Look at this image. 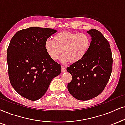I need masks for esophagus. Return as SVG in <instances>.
<instances>
[{
	"label": "esophagus",
	"instance_id": "esophagus-1",
	"mask_svg": "<svg viewBox=\"0 0 125 125\" xmlns=\"http://www.w3.org/2000/svg\"><path fill=\"white\" fill-rule=\"evenodd\" d=\"M66 68L64 67V66H62V69H61V71L62 72H66Z\"/></svg>",
	"mask_w": 125,
	"mask_h": 125
}]
</instances>
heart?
<instances>
[{
	"instance_id": "heart-1",
	"label": "heart",
	"mask_w": 125,
	"mask_h": 125,
	"mask_svg": "<svg viewBox=\"0 0 125 125\" xmlns=\"http://www.w3.org/2000/svg\"><path fill=\"white\" fill-rule=\"evenodd\" d=\"M91 40L87 34L69 31H61L53 37V40H47L44 44L45 51L50 58L56 61L62 52V63H74L80 61L89 50Z\"/></svg>"
}]
</instances>
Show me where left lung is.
Here are the masks:
<instances>
[{
  "label": "left lung",
  "instance_id": "obj_1",
  "mask_svg": "<svg viewBox=\"0 0 125 125\" xmlns=\"http://www.w3.org/2000/svg\"><path fill=\"white\" fill-rule=\"evenodd\" d=\"M87 32L92 37L88 52L81 61L67 68L72 76L67 85L68 91L80 100H89L102 92L113 67L111 50L107 39L95 29Z\"/></svg>",
  "mask_w": 125,
  "mask_h": 125
}]
</instances>
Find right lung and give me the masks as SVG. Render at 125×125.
I'll use <instances>...</instances> for the list:
<instances>
[{"mask_svg":"<svg viewBox=\"0 0 125 125\" xmlns=\"http://www.w3.org/2000/svg\"><path fill=\"white\" fill-rule=\"evenodd\" d=\"M57 32L51 28L31 27L17 31L7 48L8 73L12 86L30 100L42 97L51 81L61 72L44 48L47 39Z\"/></svg>","mask_w":125,"mask_h":125,"instance_id":"right-lung-1","label":"right lung"}]
</instances>
